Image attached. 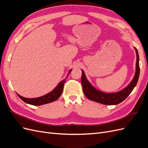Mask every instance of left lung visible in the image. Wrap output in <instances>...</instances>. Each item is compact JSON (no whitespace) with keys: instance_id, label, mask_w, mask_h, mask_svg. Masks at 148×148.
I'll use <instances>...</instances> for the list:
<instances>
[{"instance_id":"1","label":"left lung","mask_w":148,"mask_h":148,"mask_svg":"<svg viewBox=\"0 0 148 148\" xmlns=\"http://www.w3.org/2000/svg\"><path fill=\"white\" fill-rule=\"evenodd\" d=\"M135 49L136 53V71L135 76L127 87H125L122 90L120 91L113 92V93H107L102 92L98 90L95 87H94L87 79L86 76L82 70V84L83 86V90L84 95L89 99L92 101L98 103H101L105 105H116L123 101L128 95L132 92L133 89L136 86L137 82L138 81L139 77H140V65H139V55L136 47Z\"/></svg>"}]
</instances>
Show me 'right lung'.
<instances>
[{
    "mask_svg": "<svg viewBox=\"0 0 148 148\" xmlns=\"http://www.w3.org/2000/svg\"><path fill=\"white\" fill-rule=\"evenodd\" d=\"M71 70H72L71 69L69 70V73L67 75V76L69 75V73H71ZM67 76L65 79L62 80V81L57 84V86L53 89L52 91L46 94V95L44 96L36 97V98H26L23 96H21L17 93L16 95L22 101H23L31 105H33V106H41L43 104H48V103L52 102L59 99L60 96H61L62 91H63L64 83L67 78Z\"/></svg>",
    "mask_w": 148,
    "mask_h": 148,
    "instance_id": "add662e5",
    "label": "right lung"
}]
</instances>
